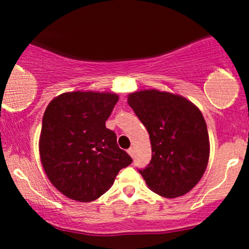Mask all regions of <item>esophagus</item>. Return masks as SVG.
<instances>
[{
	"label": "esophagus",
	"mask_w": 249,
	"mask_h": 249,
	"mask_svg": "<svg viewBox=\"0 0 249 249\" xmlns=\"http://www.w3.org/2000/svg\"><path fill=\"white\" fill-rule=\"evenodd\" d=\"M127 153L130 154V156L132 157V158H133V157H134V150H133V147H130V148H128V150H127Z\"/></svg>",
	"instance_id": "34e87169"
}]
</instances>
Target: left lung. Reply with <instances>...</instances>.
<instances>
[{"mask_svg": "<svg viewBox=\"0 0 249 249\" xmlns=\"http://www.w3.org/2000/svg\"><path fill=\"white\" fill-rule=\"evenodd\" d=\"M127 103L150 134L152 159L139 170L148 188L165 198L190 192L210 158L202 113L185 97L154 89L130 93Z\"/></svg>", "mask_w": 249, "mask_h": 249, "instance_id": "1", "label": "left lung"}]
</instances>
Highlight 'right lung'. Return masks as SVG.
Instances as JSON below:
<instances>
[{
  "label": "right lung",
  "mask_w": 249,
  "mask_h": 249,
  "mask_svg": "<svg viewBox=\"0 0 249 249\" xmlns=\"http://www.w3.org/2000/svg\"><path fill=\"white\" fill-rule=\"evenodd\" d=\"M118 99L116 93L73 91L55 97L45 108L39 158L51 184L68 198L98 199L132 162L105 126Z\"/></svg>",
  "instance_id": "1"
}]
</instances>
